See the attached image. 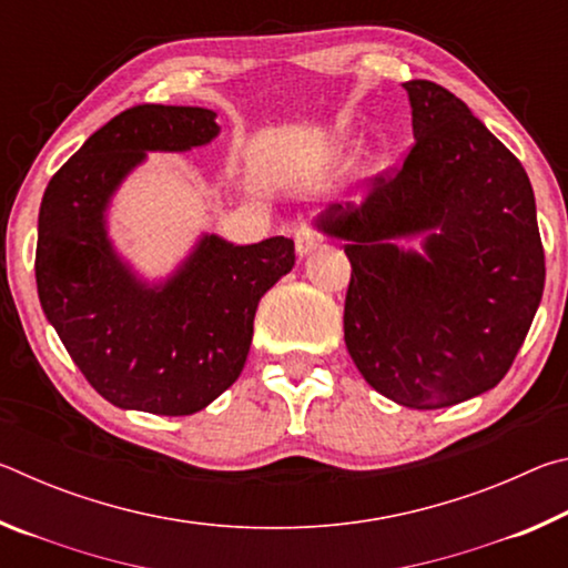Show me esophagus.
<instances>
[{"label":"esophagus","mask_w":568,"mask_h":568,"mask_svg":"<svg viewBox=\"0 0 568 568\" xmlns=\"http://www.w3.org/2000/svg\"><path fill=\"white\" fill-rule=\"evenodd\" d=\"M318 245V230H315V225H311V223H303L301 227L295 230V250H297V255H307L311 253V250Z\"/></svg>","instance_id":"1"}]
</instances>
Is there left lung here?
Instances as JSON below:
<instances>
[{"label": "left lung", "instance_id": "left-lung-1", "mask_svg": "<svg viewBox=\"0 0 568 568\" xmlns=\"http://www.w3.org/2000/svg\"><path fill=\"white\" fill-rule=\"evenodd\" d=\"M413 145L361 205L321 217L345 240V345L363 378L416 410L491 390L541 303L546 263L526 170L466 102L430 80L403 82ZM428 232V258L389 240Z\"/></svg>", "mask_w": 568, "mask_h": 568}]
</instances>
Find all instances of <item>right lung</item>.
I'll return each mask as SVG.
<instances>
[{
  "instance_id": "right-lung-1",
  "label": "right lung",
  "mask_w": 568,
  "mask_h": 568,
  "mask_svg": "<svg viewBox=\"0 0 568 568\" xmlns=\"http://www.w3.org/2000/svg\"><path fill=\"white\" fill-rule=\"evenodd\" d=\"M215 112L134 104L54 172L40 207L37 293L70 358L118 408L190 416L233 386L265 291L291 273V237L230 245L203 237L160 291L140 285L104 233L102 213L148 150H190L217 134Z\"/></svg>"
}]
</instances>
